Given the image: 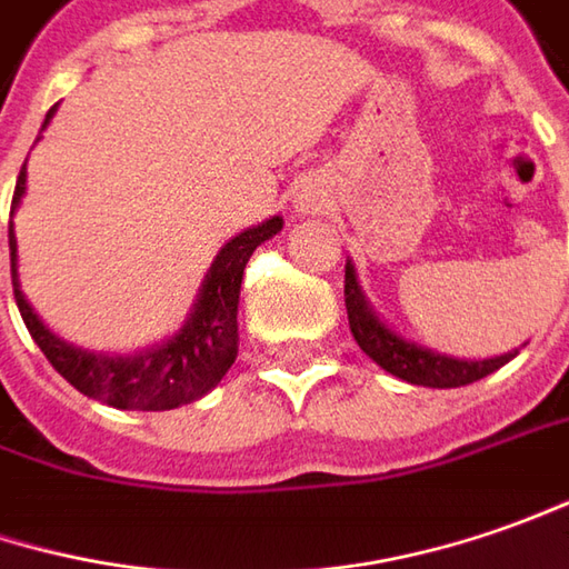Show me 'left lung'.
Masks as SVG:
<instances>
[{
	"instance_id": "obj_1",
	"label": "left lung",
	"mask_w": 569,
	"mask_h": 569,
	"mask_svg": "<svg viewBox=\"0 0 569 569\" xmlns=\"http://www.w3.org/2000/svg\"><path fill=\"white\" fill-rule=\"evenodd\" d=\"M346 315H349V330L356 337V343L368 359L381 365L383 371H390L393 378L406 383H419V387H466V383L481 381L491 371H498L500 365H507L513 352H503L495 359H453L435 349L402 340L397 330H390L387 323L371 311V305L365 299L359 273L352 261H346Z\"/></svg>"
}]
</instances>
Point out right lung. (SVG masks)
Here are the masks:
<instances>
[{
	"instance_id": "right-lung-1",
	"label": "right lung",
	"mask_w": 569,
	"mask_h": 569,
	"mask_svg": "<svg viewBox=\"0 0 569 569\" xmlns=\"http://www.w3.org/2000/svg\"><path fill=\"white\" fill-rule=\"evenodd\" d=\"M52 112L56 107L47 112L43 128L50 126ZM24 167H21L18 186H14L11 213L24 198V186H28ZM280 229H283V217H270L264 223L251 226L236 239H229L207 270L204 283L198 289L194 308L182 323V330L160 346H150L134 356L88 352L81 346H71L62 337H56L50 327L37 318V311L30 308L21 292V283H18V242H14V229L9 226L14 302L28 323L33 343L40 346V352L50 359L52 368L84 397L116 406V409H144V412L176 409V406L201 400L207 390H213L223 381V375L236 362V352H239L236 315H239L242 273H246L251 251L267 239H273Z\"/></svg>"
}]
</instances>
